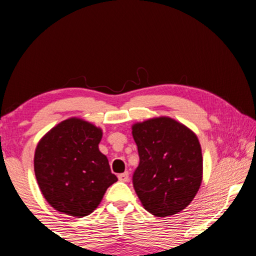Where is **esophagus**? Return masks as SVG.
I'll list each match as a JSON object with an SVG mask.
<instances>
[{"mask_svg":"<svg viewBox=\"0 0 256 256\" xmlns=\"http://www.w3.org/2000/svg\"><path fill=\"white\" fill-rule=\"evenodd\" d=\"M118 180L120 182H128V172H123V174H120Z\"/></svg>","mask_w":256,"mask_h":256,"instance_id":"obj_1","label":"esophagus"}]
</instances>
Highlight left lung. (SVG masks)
Masks as SVG:
<instances>
[{
	"label": "left lung",
	"mask_w": 256,
	"mask_h": 256,
	"mask_svg": "<svg viewBox=\"0 0 256 256\" xmlns=\"http://www.w3.org/2000/svg\"><path fill=\"white\" fill-rule=\"evenodd\" d=\"M140 162L133 186L144 209L156 216L184 210L200 188L203 158L196 134L160 116L132 125Z\"/></svg>",
	"instance_id": "left-lung-1"
}]
</instances>
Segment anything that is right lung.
<instances>
[{
    "mask_svg": "<svg viewBox=\"0 0 256 256\" xmlns=\"http://www.w3.org/2000/svg\"><path fill=\"white\" fill-rule=\"evenodd\" d=\"M100 128L71 118L47 132L34 151V175L40 192L55 210L82 218L100 204L118 182L98 144Z\"/></svg>",
    "mask_w": 256,
    "mask_h": 256,
    "instance_id": "right-lung-1",
    "label": "right lung"
}]
</instances>
